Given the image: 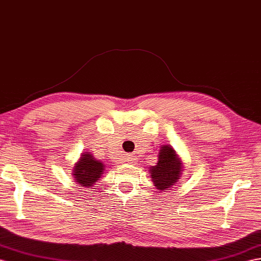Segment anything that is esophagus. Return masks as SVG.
<instances>
[{
  "instance_id": "esophagus-1",
  "label": "esophagus",
  "mask_w": 261,
  "mask_h": 261,
  "mask_svg": "<svg viewBox=\"0 0 261 261\" xmlns=\"http://www.w3.org/2000/svg\"><path fill=\"white\" fill-rule=\"evenodd\" d=\"M129 161H130L131 163H135V162H136V161H135V158H131V159L129 160Z\"/></svg>"
}]
</instances>
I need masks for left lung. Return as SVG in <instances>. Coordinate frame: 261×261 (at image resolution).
<instances>
[{
	"instance_id": "left-lung-1",
	"label": "left lung",
	"mask_w": 261,
	"mask_h": 261,
	"mask_svg": "<svg viewBox=\"0 0 261 261\" xmlns=\"http://www.w3.org/2000/svg\"><path fill=\"white\" fill-rule=\"evenodd\" d=\"M183 166L171 145H162L155 166L150 168L151 178L160 191L168 190L177 182Z\"/></svg>"
}]
</instances>
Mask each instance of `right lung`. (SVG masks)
Instances as JSON below:
<instances>
[{
	"label": "right lung",
	"instance_id": "1",
	"mask_svg": "<svg viewBox=\"0 0 261 261\" xmlns=\"http://www.w3.org/2000/svg\"><path fill=\"white\" fill-rule=\"evenodd\" d=\"M103 170L105 165L102 162L97 161L90 153H83L80 161L73 168L72 174L78 184L88 188L101 177Z\"/></svg>",
	"mask_w": 261,
	"mask_h": 261
}]
</instances>
